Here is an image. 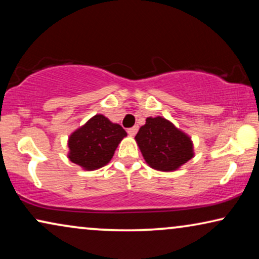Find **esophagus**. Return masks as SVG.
<instances>
[{"label":"esophagus","mask_w":259,"mask_h":259,"mask_svg":"<svg viewBox=\"0 0 259 259\" xmlns=\"http://www.w3.org/2000/svg\"><path fill=\"white\" fill-rule=\"evenodd\" d=\"M138 130H139V127H138V126H133V127H131V128L127 130V133H128L131 137H134V136H136V134H137Z\"/></svg>","instance_id":"1"}]
</instances>
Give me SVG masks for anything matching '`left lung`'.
I'll list each match as a JSON object with an SVG mask.
<instances>
[{
	"label": "left lung",
	"instance_id": "obj_1",
	"mask_svg": "<svg viewBox=\"0 0 259 259\" xmlns=\"http://www.w3.org/2000/svg\"><path fill=\"white\" fill-rule=\"evenodd\" d=\"M136 140L145 161L158 171H175L193 157L191 138L161 116L147 118Z\"/></svg>",
	"mask_w": 259,
	"mask_h": 259
}]
</instances>
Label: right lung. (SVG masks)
I'll return each mask as SVG.
<instances>
[{
	"label": "right lung",
	"mask_w": 259,
	"mask_h": 259,
	"mask_svg": "<svg viewBox=\"0 0 259 259\" xmlns=\"http://www.w3.org/2000/svg\"><path fill=\"white\" fill-rule=\"evenodd\" d=\"M126 136V131L118 123L111 122L101 114L94 115L70 134L69 160L88 171L100 168L108 164Z\"/></svg>",
	"instance_id": "obj_1"
}]
</instances>
